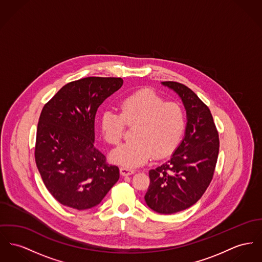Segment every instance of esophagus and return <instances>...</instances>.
Segmentation results:
<instances>
[{
  "label": "esophagus",
  "instance_id": "34e87169",
  "mask_svg": "<svg viewBox=\"0 0 262 262\" xmlns=\"http://www.w3.org/2000/svg\"><path fill=\"white\" fill-rule=\"evenodd\" d=\"M135 171L132 170V169H129V168H125V167H121L120 168V174L122 176H129V174H134Z\"/></svg>",
  "mask_w": 262,
  "mask_h": 262
}]
</instances>
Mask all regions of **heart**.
<instances>
[{
  "label": "heart",
  "mask_w": 262,
  "mask_h": 262,
  "mask_svg": "<svg viewBox=\"0 0 262 262\" xmlns=\"http://www.w3.org/2000/svg\"><path fill=\"white\" fill-rule=\"evenodd\" d=\"M125 123L139 124L134 140L111 152L112 161L126 167H138L154 155L165 157L180 143L185 130V114L174 102H165L151 90H140L123 99L120 113L106 110L100 120L105 140L112 145L123 137Z\"/></svg>",
  "instance_id": "obj_1"
}]
</instances>
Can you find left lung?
I'll use <instances>...</instances> for the list:
<instances>
[{
  "label": "left lung",
  "mask_w": 262,
  "mask_h": 262,
  "mask_svg": "<svg viewBox=\"0 0 262 262\" xmlns=\"http://www.w3.org/2000/svg\"><path fill=\"white\" fill-rule=\"evenodd\" d=\"M182 100L187 114L184 138L171 158L149 171L150 185L144 199L162 214H172L194 205L211 182L217 161L219 133L209 107L186 85L164 81Z\"/></svg>",
  "instance_id": "8db88e82"
}]
</instances>
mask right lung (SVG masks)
<instances>
[{
  "mask_svg": "<svg viewBox=\"0 0 262 262\" xmlns=\"http://www.w3.org/2000/svg\"><path fill=\"white\" fill-rule=\"evenodd\" d=\"M123 85L120 77H85L60 88L43 106L36 130L35 158L43 184L63 206L96 207L119 180L95 147L98 107Z\"/></svg>",
  "mask_w": 262,
  "mask_h": 262,
  "instance_id": "obj_1",
  "label": "right lung"
}]
</instances>
